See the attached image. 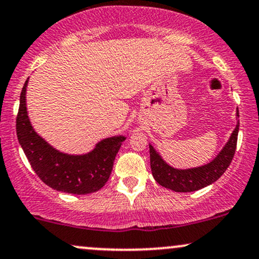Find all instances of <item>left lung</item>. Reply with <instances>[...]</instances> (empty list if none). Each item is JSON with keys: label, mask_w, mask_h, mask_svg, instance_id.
Returning a JSON list of instances; mask_svg holds the SVG:
<instances>
[{"label": "left lung", "mask_w": 259, "mask_h": 259, "mask_svg": "<svg viewBox=\"0 0 259 259\" xmlns=\"http://www.w3.org/2000/svg\"><path fill=\"white\" fill-rule=\"evenodd\" d=\"M236 126L231 133L228 142L222 148L221 152L207 164L194 168H174L168 164L163 157L157 152L152 145L150 146V162L151 170L154 180L163 187L173 190L175 192H192L203 189L210 184L215 183L224 174L231 160L234 158L236 150L237 134H239V111H236Z\"/></svg>", "instance_id": "left-lung-1"}]
</instances>
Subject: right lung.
I'll return each mask as SVG.
<instances>
[{"instance_id": "1", "label": "right lung", "mask_w": 259, "mask_h": 259, "mask_svg": "<svg viewBox=\"0 0 259 259\" xmlns=\"http://www.w3.org/2000/svg\"><path fill=\"white\" fill-rule=\"evenodd\" d=\"M23 86L17 117V136L26 158L37 177L53 190L73 195L99 191L112 173L115 156L126 138L115 135L102 139L90 152L70 154L50 145L35 132L26 109V88Z\"/></svg>"}]
</instances>
